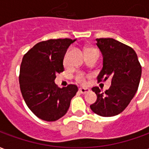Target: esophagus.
<instances>
[{"label": "esophagus", "instance_id": "1", "mask_svg": "<svg viewBox=\"0 0 149 149\" xmlns=\"http://www.w3.org/2000/svg\"><path fill=\"white\" fill-rule=\"evenodd\" d=\"M89 91L90 90H89L88 88H79V92L82 94L87 93H88Z\"/></svg>", "mask_w": 149, "mask_h": 149}]
</instances>
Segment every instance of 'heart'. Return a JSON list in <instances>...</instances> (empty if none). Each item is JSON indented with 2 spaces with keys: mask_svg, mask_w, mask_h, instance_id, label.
<instances>
[{
  "mask_svg": "<svg viewBox=\"0 0 149 149\" xmlns=\"http://www.w3.org/2000/svg\"><path fill=\"white\" fill-rule=\"evenodd\" d=\"M88 49H90V48H88ZM75 79H76V81H77V82H79V83L84 84V82H85V81H86V76H85L84 73H78V74L75 77Z\"/></svg>",
  "mask_w": 149,
  "mask_h": 149,
  "instance_id": "1",
  "label": "heart"
}]
</instances>
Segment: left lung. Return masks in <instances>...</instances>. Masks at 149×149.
I'll return each instance as SVG.
<instances>
[{"label":"left lung","instance_id":"obj_1","mask_svg":"<svg viewBox=\"0 0 149 149\" xmlns=\"http://www.w3.org/2000/svg\"><path fill=\"white\" fill-rule=\"evenodd\" d=\"M97 45L103 55V68L97 77L101 82L111 79V86L105 92L98 87L92 90L97 94L92 111L101 116H113L123 112L138 89L141 65L131 47L112 38H97Z\"/></svg>","mask_w":149,"mask_h":149}]
</instances>
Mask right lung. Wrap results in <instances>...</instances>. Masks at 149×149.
Instances as JSON below:
<instances>
[{
	"mask_svg": "<svg viewBox=\"0 0 149 149\" xmlns=\"http://www.w3.org/2000/svg\"><path fill=\"white\" fill-rule=\"evenodd\" d=\"M75 40H44L23 56L19 75L21 94L29 109L43 120L56 121L65 116L78 91L75 84L61 88L54 83L56 74L64 71L65 53Z\"/></svg>",
	"mask_w": 149,
	"mask_h": 149,
	"instance_id": "obj_1",
	"label": "right lung"
}]
</instances>
